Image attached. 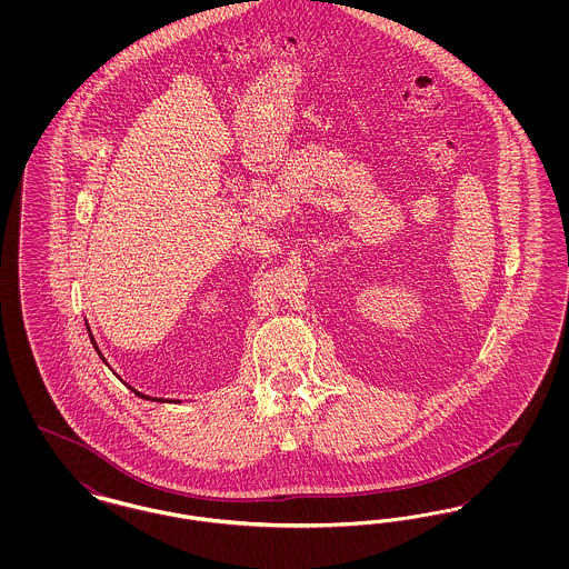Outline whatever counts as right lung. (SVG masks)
<instances>
[{"label":"right lung","instance_id":"add662e5","mask_svg":"<svg viewBox=\"0 0 569 569\" xmlns=\"http://www.w3.org/2000/svg\"><path fill=\"white\" fill-rule=\"evenodd\" d=\"M91 341H93V337H91ZM93 346H96V341H93ZM96 350H98V346H96ZM98 353H100V350H98Z\"/></svg>","mask_w":569,"mask_h":569}]
</instances>
